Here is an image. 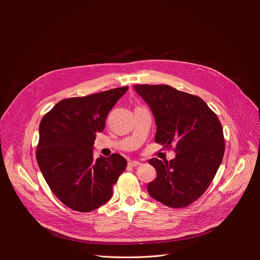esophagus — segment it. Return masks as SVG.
I'll use <instances>...</instances> for the list:
<instances>
[{
    "label": "esophagus",
    "instance_id": "esophagus-1",
    "mask_svg": "<svg viewBox=\"0 0 260 260\" xmlns=\"http://www.w3.org/2000/svg\"><path fill=\"white\" fill-rule=\"evenodd\" d=\"M141 165L140 161H137V160H134V161H129L128 162V166L132 167V168H135V167H138Z\"/></svg>",
    "mask_w": 260,
    "mask_h": 260
}]
</instances>
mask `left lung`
<instances>
[{
    "instance_id": "8db88e82",
    "label": "left lung",
    "mask_w": 260,
    "mask_h": 260,
    "mask_svg": "<svg viewBox=\"0 0 260 260\" xmlns=\"http://www.w3.org/2000/svg\"><path fill=\"white\" fill-rule=\"evenodd\" d=\"M134 89L154 115L155 141L176 143L174 159H149L157 176L147 192L168 207H186L206 192L221 165L224 139L219 119L201 98L172 86L143 84Z\"/></svg>"
}]
</instances>
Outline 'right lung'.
Listing matches in <instances>:
<instances>
[{"instance_id": "right-lung-1", "label": "right lung", "mask_w": 260, "mask_h": 260, "mask_svg": "<svg viewBox=\"0 0 260 260\" xmlns=\"http://www.w3.org/2000/svg\"><path fill=\"white\" fill-rule=\"evenodd\" d=\"M127 89L64 99L41 120L39 168L52 193L72 210L86 213L103 206L126 168L125 158L119 154L94 159L93 143L109 111Z\"/></svg>"}]
</instances>
